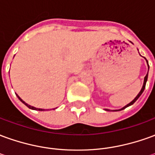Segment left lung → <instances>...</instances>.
Instances as JSON below:
<instances>
[{"label": "left lung", "instance_id": "8db88e82", "mask_svg": "<svg viewBox=\"0 0 155 155\" xmlns=\"http://www.w3.org/2000/svg\"><path fill=\"white\" fill-rule=\"evenodd\" d=\"M149 68H150V67H149ZM147 80H148V73H147V74H146V75H145V77H144V81H143V87H142V89H141V91H140V93L138 94V95H137L136 97L134 98V101H131V102H130V104H127V105H125L124 107L122 108V109H121L120 110H124V109H125V108H127V107H128V106H130V105H132V104H133L134 103V102H135V101H136L137 100H138V99H139V97H140V95L142 94V93H143V91H144V88H145V84H146ZM114 111H118V110H114Z\"/></svg>", "mask_w": 155, "mask_h": 155}]
</instances>
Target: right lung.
Masks as SVG:
<instances>
[{"label": "right lung", "instance_id": "obj_1", "mask_svg": "<svg viewBox=\"0 0 155 155\" xmlns=\"http://www.w3.org/2000/svg\"><path fill=\"white\" fill-rule=\"evenodd\" d=\"M16 95H17V94H16ZM17 97L19 98V100H20V101H21V102H22V103H23V104H25V105H26V106H27V107H28V108H30V109H31V110H41V111H43V110H42V109H38V108H35V107H33V106H31V105H29V104H26V103H25V101H22L21 99V98L19 97L18 95H17Z\"/></svg>", "mask_w": 155, "mask_h": 155}]
</instances>
